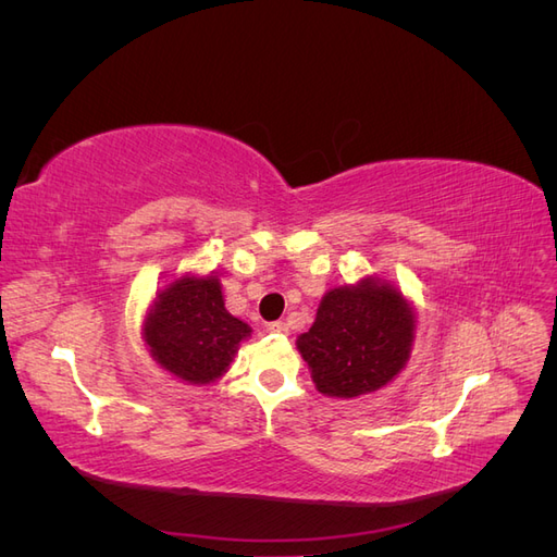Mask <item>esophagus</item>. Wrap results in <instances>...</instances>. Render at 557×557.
<instances>
[{"label": "esophagus", "mask_w": 557, "mask_h": 557, "mask_svg": "<svg viewBox=\"0 0 557 557\" xmlns=\"http://www.w3.org/2000/svg\"><path fill=\"white\" fill-rule=\"evenodd\" d=\"M267 330L272 334H285V332H288V325H285L283 320H274V323L267 325Z\"/></svg>", "instance_id": "obj_1"}]
</instances>
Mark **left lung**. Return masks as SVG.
Returning a JSON list of instances; mask_svg holds the SVG:
<instances>
[{
  "label": "left lung",
  "mask_w": 557,
  "mask_h": 557,
  "mask_svg": "<svg viewBox=\"0 0 557 557\" xmlns=\"http://www.w3.org/2000/svg\"><path fill=\"white\" fill-rule=\"evenodd\" d=\"M413 313L387 285L334 288L315 323L297 339L315 387L330 397H358L393 381L409 360Z\"/></svg>",
  "instance_id": "left-lung-1"
}]
</instances>
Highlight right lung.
<instances>
[{"mask_svg": "<svg viewBox=\"0 0 557 557\" xmlns=\"http://www.w3.org/2000/svg\"><path fill=\"white\" fill-rule=\"evenodd\" d=\"M248 334L250 327L227 313L213 276L174 281L160 293L144 325L156 362L188 383L223 376Z\"/></svg>", "mask_w": 557, "mask_h": 557, "instance_id": "1", "label": "right lung"}]
</instances>
